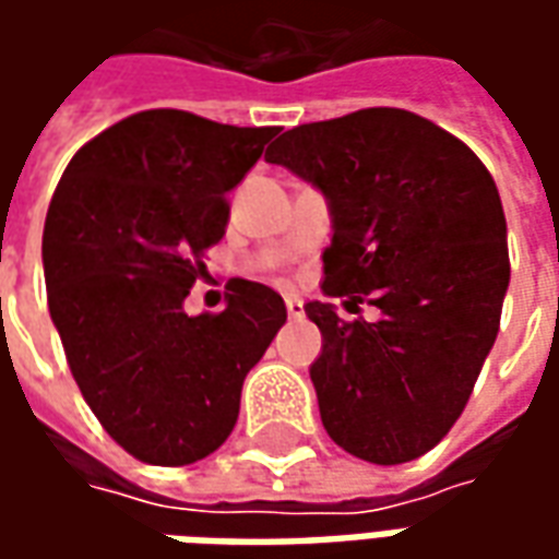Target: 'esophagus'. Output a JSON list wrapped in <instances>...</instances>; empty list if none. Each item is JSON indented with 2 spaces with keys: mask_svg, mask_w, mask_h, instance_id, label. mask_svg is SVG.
<instances>
[{
  "mask_svg": "<svg viewBox=\"0 0 559 559\" xmlns=\"http://www.w3.org/2000/svg\"><path fill=\"white\" fill-rule=\"evenodd\" d=\"M284 305H287V314H290L293 320L305 314V305H302V299H299V296H287V299H284Z\"/></svg>",
  "mask_w": 559,
  "mask_h": 559,
  "instance_id": "34e87169",
  "label": "esophagus"
}]
</instances>
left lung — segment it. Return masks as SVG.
Returning a JSON list of instances; mask_svg holds the SVG:
<instances>
[{
  "label": "left lung",
  "mask_w": 559,
  "mask_h": 559,
  "mask_svg": "<svg viewBox=\"0 0 559 559\" xmlns=\"http://www.w3.org/2000/svg\"><path fill=\"white\" fill-rule=\"evenodd\" d=\"M329 200L323 293L380 308L341 320L311 365L329 437L371 464L425 455L455 425L491 353L509 287L506 215L476 152L428 119L368 107L284 131L266 148Z\"/></svg>",
  "instance_id": "obj_1"
}]
</instances>
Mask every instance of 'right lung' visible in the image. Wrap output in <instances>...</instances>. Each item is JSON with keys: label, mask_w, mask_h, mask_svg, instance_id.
I'll use <instances>...</instances> for the list:
<instances>
[{"label": "right lung", "mask_w": 559, "mask_h": 559, "mask_svg": "<svg viewBox=\"0 0 559 559\" xmlns=\"http://www.w3.org/2000/svg\"><path fill=\"white\" fill-rule=\"evenodd\" d=\"M278 128L185 110L116 122L59 179L44 221V281L71 374L104 431L158 467L212 455L239 416L245 374L287 320L278 293L233 278L221 314H185L230 203Z\"/></svg>", "instance_id": "1"}]
</instances>
